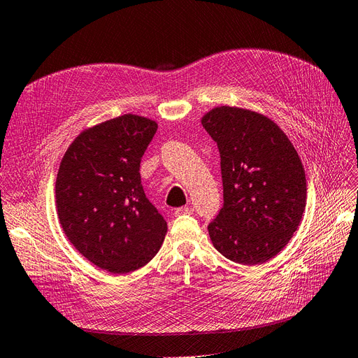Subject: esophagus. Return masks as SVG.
Listing matches in <instances>:
<instances>
[{
	"instance_id": "esophagus-1",
	"label": "esophagus",
	"mask_w": 358,
	"mask_h": 358,
	"mask_svg": "<svg viewBox=\"0 0 358 358\" xmlns=\"http://www.w3.org/2000/svg\"><path fill=\"white\" fill-rule=\"evenodd\" d=\"M194 212V208L192 206H182V208H178L175 210V215L176 216H182V215H191Z\"/></svg>"
}]
</instances>
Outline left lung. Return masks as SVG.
Segmentation results:
<instances>
[{"label": "left lung", "instance_id": "1", "mask_svg": "<svg viewBox=\"0 0 358 358\" xmlns=\"http://www.w3.org/2000/svg\"><path fill=\"white\" fill-rule=\"evenodd\" d=\"M221 155L224 204L208 225L225 258L262 264L297 230L306 206L299 154L272 119L239 107H215L201 119Z\"/></svg>", "mask_w": 358, "mask_h": 358}]
</instances>
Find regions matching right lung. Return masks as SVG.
I'll use <instances>...</instances> for the list:
<instances>
[{
  "label": "right lung",
  "mask_w": 358,
  "mask_h": 358,
  "mask_svg": "<svg viewBox=\"0 0 358 358\" xmlns=\"http://www.w3.org/2000/svg\"><path fill=\"white\" fill-rule=\"evenodd\" d=\"M157 122L122 115L85 129L58 170L55 197L62 230L91 263L119 275L159 251L167 222L146 199L140 162Z\"/></svg>",
  "instance_id": "obj_1"
}]
</instances>
